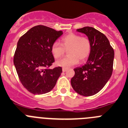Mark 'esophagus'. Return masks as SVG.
I'll list each match as a JSON object with an SVG mask.
<instances>
[{
    "mask_svg": "<svg viewBox=\"0 0 128 128\" xmlns=\"http://www.w3.org/2000/svg\"><path fill=\"white\" fill-rule=\"evenodd\" d=\"M67 70H68V68H62L63 72H65V71H66Z\"/></svg>",
    "mask_w": 128,
    "mask_h": 128,
    "instance_id": "obj_1",
    "label": "esophagus"
}]
</instances>
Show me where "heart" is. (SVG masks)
I'll return each instance as SVG.
<instances>
[{
  "instance_id": "b5f03b06",
  "label": "heart",
  "mask_w": 128,
  "mask_h": 128,
  "mask_svg": "<svg viewBox=\"0 0 128 128\" xmlns=\"http://www.w3.org/2000/svg\"><path fill=\"white\" fill-rule=\"evenodd\" d=\"M91 41L88 38L70 33L62 38L61 44L58 42H54L51 52L54 58L57 59L64 56L66 50H68V56L56 62L58 66L68 68L76 64L79 60L84 61L87 59L91 52Z\"/></svg>"
}]
</instances>
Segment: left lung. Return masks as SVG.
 <instances>
[{
  "label": "left lung",
  "instance_id": "8db88e82",
  "mask_svg": "<svg viewBox=\"0 0 128 128\" xmlns=\"http://www.w3.org/2000/svg\"><path fill=\"white\" fill-rule=\"evenodd\" d=\"M77 30L88 36L92 49L87 63L74 69L71 84L78 94L91 96L99 92L111 77L114 50L106 36L93 27H85Z\"/></svg>",
  "mask_w": 128,
  "mask_h": 128
}]
</instances>
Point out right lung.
<instances>
[{
  "instance_id": "right-lung-1",
  "label": "right lung",
  "mask_w": 128,
  "mask_h": 128,
  "mask_svg": "<svg viewBox=\"0 0 128 128\" xmlns=\"http://www.w3.org/2000/svg\"><path fill=\"white\" fill-rule=\"evenodd\" d=\"M63 32L44 26L31 28L19 39L14 55V64L22 86L34 94L51 91L62 69H50L55 59L51 52L54 42Z\"/></svg>"
}]
</instances>
